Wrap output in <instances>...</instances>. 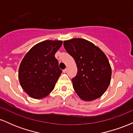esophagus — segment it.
<instances>
[{"label":"esophagus","instance_id":"esophagus-1","mask_svg":"<svg viewBox=\"0 0 133 133\" xmlns=\"http://www.w3.org/2000/svg\"><path fill=\"white\" fill-rule=\"evenodd\" d=\"M67 72V69H65L63 70V72L64 73H65Z\"/></svg>","mask_w":133,"mask_h":133}]
</instances>
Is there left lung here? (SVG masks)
<instances>
[{
    "label": "left lung",
    "instance_id": "1",
    "mask_svg": "<svg viewBox=\"0 0 133 133\" xmlns=\"http://www.w3.org/2000/svg\"><path fill=\"white\" fill-rule=\"evenodd\" d=\"M64 47L77 65V75L72 82L77 95L87 101L100 97L111 77V65L104 53L92 42L80 38L64 41Z\"/></svg>",
    "mask_w": 133,
    "mask_h": 133
}]
</instances>
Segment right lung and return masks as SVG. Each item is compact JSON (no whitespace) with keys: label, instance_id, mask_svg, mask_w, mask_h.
<instances>
[{"label":"right lung","instance_id":"add662e5","mask_svg":"<svg viewBox=\"0 0 133 133\" xmlns=\"http://www.w3.org/2000/svg\"><path fill=\"white\" fill-rule=\"evenodd\" d=\"M62 41L47 40L33 46L23 58L19 69L20 84L30 97L41 99L54 89L62 70L55 54Z\"/></svg>","mask_w":133,"mask_h":133}]
</instances>
